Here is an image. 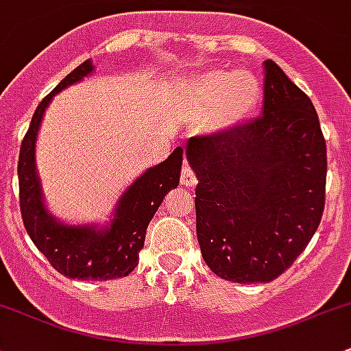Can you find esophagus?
I'll use <instances>...</instances> for the list:
<instances>
[{"instance_id": "obj_1", "label": "esophagus", "mask_w": 351, "mask_h": 351, "mask_svg": "<svg viewBox=\"0 0 351 351\" xmlns=\"http://www.w3.org/2000/svg\"><path fill=\"white\" fill-rule=\"evenodd\" d=\"M180 183H182V185L186 186V188L195 186L198 183L197 176H195V171L190 168V165H188V163H185V166H183L182 178H180Z\"/></svg>"}]
</instances>
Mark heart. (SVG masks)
I'll return each instance as SVG.
<instances>
[{
  "mask_svg": "<svg viewBox=\"0 0 351 351\" xmlns=\"http://www.w3.org/2000/svg\"><path fill=\"white\" fill-rule=\"evenodd\" d=\"M261 84L252 72L210 70L190 80L186 104L195 117H210L213 126L228 129L250 116L259 104Z\"/></svg>",
  "mask_w": 351,
  "mask_h": 351,
  "instance_id": "obj_1",
  "label": "heart"
}]
</instances>
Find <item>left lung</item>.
<instances>
[{
  "instance_id": "obj_1",
  "label": "left lung",
  "mask_w": 351,
  "mask_h": 351,
  "mask_svg": "<svg viewBox=\"0 0 351 351\" xmlns=\"http://www.w3.org/2000/svg\"><path fill=\"white\" fill-rule=\"evenodd\" d=\"M263 116L195 136L186 160L198 180L197 237L225 281L271 282L322 222L326 143L311 99L276 62H264Z\"/></svg>"
}]
</instances>
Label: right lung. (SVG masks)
Instances as JSON below:
<instances>
[{
	"label": "right lung",
	"mask_w": 351,
	"mask_h": 351,
	"mask_svg": "<svg viewBox=\"0 0 351 351\" xmlns=\"http://www.w3.org/2000/svg\"><path fill=\"white\" fill-rule=\"evenodd\" d=\"M94 69L92 60L80 64L40 102L33 114L18 161L20 208L29 239L60 274L80 281H110L131 274L138 265L147 225L165 195L180 183L183 149L178 146L163 163L143 171L123 191L104 225H73L57 219L43 197L36 169V138L43 114L55 95L90 75Z\"/></svg>",
	"instance_id": "1"
}]
</instances>
